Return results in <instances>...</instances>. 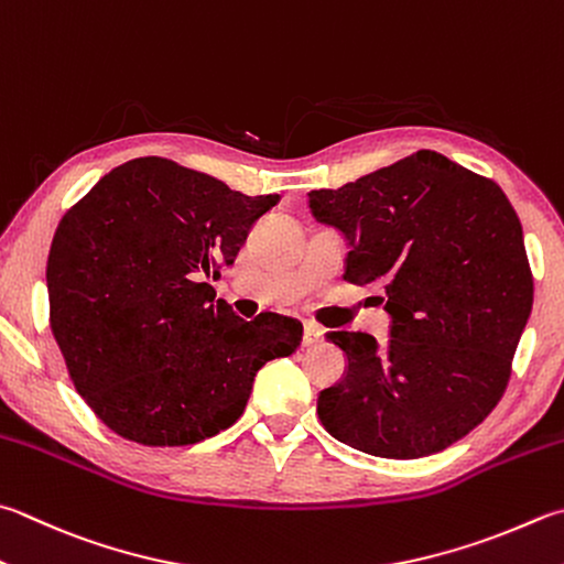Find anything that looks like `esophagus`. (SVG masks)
<instances>
[{"instance_id":"1","label":"esophagus","mask_w":564,"mask_h":564,"mask_svg":"<svg viewBox=\"0 0 564 564\" xmlns=\"http://www.w3.org/2000/svg\"><path fill=\"white\" fill-rule=\"evenodd\" d=\"M324 341V328L322 326H316L314 322H306L304 324V346L310 348V346H318Z\"/></svg>"}]
</instances>
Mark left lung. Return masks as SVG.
Instances as JSON below:
<instances>
[{
    "instance_id": "8db88e82",
    "label": "left lung",
    "mask_w": 564,
    "mask_h": 564,
    "mask_svg": "<svg viewBox=\"0 0 564 564\" xmlns=\"http://www.w3.org/2000/svg\"><path fill=\"white\" fill-rule=\"evenodd\" d=\"M348 242L344 280L378 284L386 346L364 332L326 338L346 376L318 392L326 432L386 459L447 449L491 412L533 310L523 228L496 182L420 150L341 188L310 194Z\"/></svg>"
}]
</instances>
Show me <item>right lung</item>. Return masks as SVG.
Returning <instances> with one entry per match:
<instances>
[{
    "instance_id": "add662e5",
    "label": "right lung",
    "mask_w": 564,
    "mask_h": 564,
    "mask_svg": "<svg viewBox=\"0 0 564 564\" xmlns=\"http://www.w3.org/2000/svg\"><path fill=\"white\" fill-rule=\"evenodd\" d=\"M278 200L142 156L61 218L46 264L51 332L78 395L115 434L144 447L214 437L246 410L258 370L300 346L296 318L246 322L206 282Z\"/></svg>"
}]
</instances>
